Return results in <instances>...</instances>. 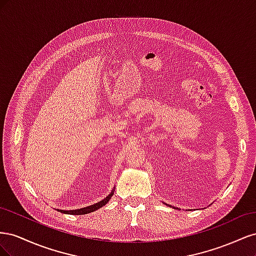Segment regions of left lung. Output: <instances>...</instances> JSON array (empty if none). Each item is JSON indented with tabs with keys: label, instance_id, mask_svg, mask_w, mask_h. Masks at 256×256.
Segmentation results:
<instances>
[{
	"label": "left lung",
	"instance_id": "8db88e82",
	"mask_svg": "<svg viewBox=\"0 0 256 256\" xmlns=\"http://www.w3.org/2000/svg\"><path fill=\"white\" fill-rule=\"evenodd\" d=\"M168 206H170V205H168Z\"/></svg>",
	"mask_w": 256,
	"mask_h": 256
}]
</instances>
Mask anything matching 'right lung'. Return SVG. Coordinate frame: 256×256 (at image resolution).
<instances>
[{
  "mask_svg": "<svg viewBox=\"0 0 256 256\" xmlns=\"http://www.w3.org/2000/svg\"><path fill=\"white\" fill-rule=\"evenodd\" d=\"M114 189L112 190V192L106 198H104L102 200H100V202H98V203H96L94 205H90V206H88V207H83V208H80V209H74V210H62V209H58V210L60 212H63V214H86L92 212L97 210V209L102 208V206H104L108 202H109L110 198L113 196V193H114Z\"/></svg>",
  "mask_w": 256,
  "mask_h": 256,
  "instance_id": "1",
  "label": "right lung"
}]
</instances>
